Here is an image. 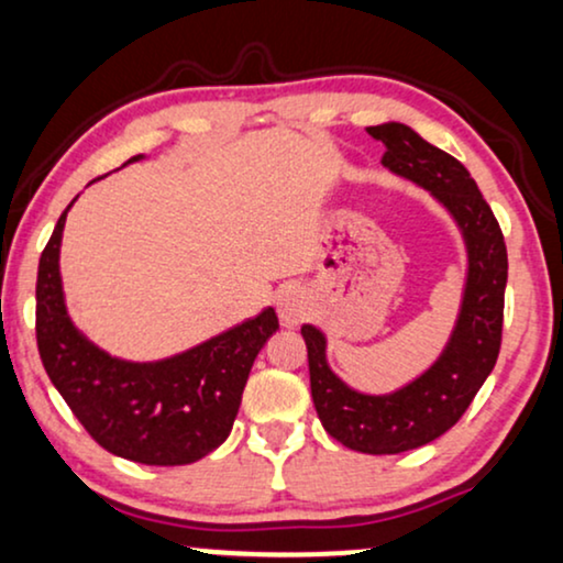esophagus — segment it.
<instances>
[{"label": "esophagus", "instance_id": "34e87169", "mask_svg": "<svg viewBox=\"0 0 563 563\" xmlns=\"http://www.w3.org/2000/svg\"><path fill=\"white\" fill-rule=\"evenodd\" d=\"M276 312L284 325H297L310 316V299L299 287H289L276 297Z\"/></svg>", "mask_w": 563, "mask_h": 563}]
</instances>
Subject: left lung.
I'll list each match as a JSON object with an SVG mask.
<instances>
[{
    "instance_id": "obj_1",
    "label": "left lung",
    "mask_w": 563,
    "mask_h": 563,
    "mask_svg": "<svg viewBox=\"0 0 563 563\" xmlns=\"http://www.w3.org/2000/svg\"><path fill=\"white\" fill-rule=\"evenodd\" d=\"M367 131L388 147L385 170L429 191L455 222L465 247L463 297L448 344L421 375L396 390L352 388L328 364L325 333L312 323L302 325L312 404L325 432L356 452L396 455L448 432L492 375L505 318L507 245L463 163L406 123L385 121Z\"/></svg>"
}]
</instances>
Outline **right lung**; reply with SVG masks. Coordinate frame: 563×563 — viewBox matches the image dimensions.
<instances>
[{"label":"right lung","mask_w":563,"mask_h":563,"mask_svg":"<svg viewBox=\"0 0 563 563\" xmlns=\"http://www.w3.org/2000/svg\"><path fill=\"white\" fill-rule=\"evenodd\" d=\"M139 159L144 155L129 163ZM71 203L58 217L38 264L35 335L43 367L100 448L144 465L196 463L230 437L255 356L279 328V318L274 308H264L155 362L103 352L75 325L64 297L58 253Z\"/></svg>","instance_id":"obj_1"}]
</instances>
